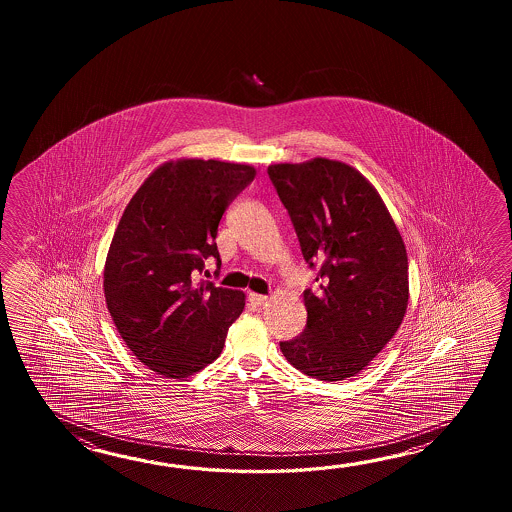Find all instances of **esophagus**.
I'll return each mask as SVG.
<instances>
[{
	"label": "esophagus",
	"mask_w": 512,
	"mask_h": 512,
	"mask_svg": "<svg viewBox=\"0 0 512 512\" xmlns=\"http://www.w3.org/2000/svg\"><path fill=\"white\" fill-rule=\"evenodd\" d=\"M249 300H251L252 305H256V307H261L263 304H267V296H263V294L249 293Z\"/></svg>",
	"instance_id": "1"
}]
</instances>
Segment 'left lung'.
Instances as JSON below:
<instances>
[{
    "mask_svg": "<svg viewBox=\"0 0 512 512\" xmlns=\"http://www.w3.org/2000/svg\"><path fill=\"white\" fill-rule=\"evenodd\" d=\"M267 172L305 261L322 265L318 289L304 293L307 326L280 342L283 357L318 381H346L403 324L410 296L403 236L377 188L349 164L315 157Z\"/></svg>",
    "mask_w": 512,
    "mask_h": 512,
    "instance_id": "obj_1",
    "label": "left lung"
}]
</instances>
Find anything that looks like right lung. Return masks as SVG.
<instances>
[{
	"label": "right lung",
	"mask_w": 512,
	"mask_h": 512,
	"mask_svg": "<svg viewBox=\"0 0 512 512\" xmlns=\"http://www.w3.org/2000/svg\"><path fill=\"white\" fill-rule=\"evenodd\" d=\"M251 164L177 159L157 166L131 197L109 245L104 296L131 353L168 379L218 359L245 293L201 280L219 260L218 225L251 183Z\"/></svg>",
	"instance_id": "obj_1"
}]
</instances>
